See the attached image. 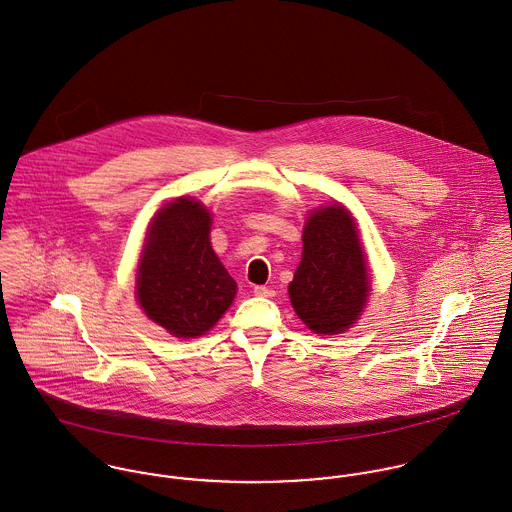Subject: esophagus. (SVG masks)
I'll return each mask as SVG.
<instances>
[{
    "label": "esophagus",
    "mask_w": 512,
    "mask_h": 512,
    "mask_svg": "<svg viewBox=\"0 0 512 512\" xmlns=\"http://www.w3.org/2000/svg\"><path fill=\"white\" fill-rule=\"evenodd\" d=\"M254 295H260V297H272L274 290L272 288H266V286H254Z\"/></svg>",
    "instance_id": "obj_1"
}]
</instances>
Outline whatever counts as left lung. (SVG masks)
<instances>
[{"instance_id":"8db88e82","label":"left lung","mask_w":512,"mask_h":512,"mask_svg":"<svg viewBox=\"0 0 512 512\" xmlns=\"http://www.w3.org/2000/svg\"><path fill=\"white\" fill-rule=\"evenodd\" d=\"M368 290L365 254L349 211L341 205L315 211L288 290L299 319L315 333H341L363 311Z\"/></svg>"}]
</instances>
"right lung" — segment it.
Returning <instances> with one entry per match:
<instances>
[{
	"instance_id": "1",
	"label": "right lung",
	"mask_w": 512,
	"mask_h": 512,
	"mask_svg": "<svg viewBox=\"0 0 512 512\" xmlns=\"http://www.w3.org/2000/svg\"><path fill=\"white\" fill-rule=\"evenodd\" d=\"M211 215L181 197L153 220L138 270V299L149 319L175 337L207 333L236 295L213 252Z\"/></svg>"
}]
</instances>
